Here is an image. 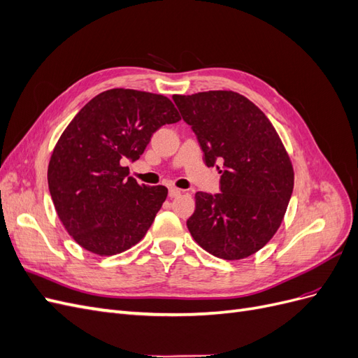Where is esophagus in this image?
I'll use <instances>...</instances> for the list:
<instances>
[{"label": "esophagus", "instance_id": "34e87169", "mask_svg": "<svg viewBox=\"0 0 358 358\" xmlns=\"http://www.w3.org/2000/svg\"><path fill=\"white\" fill-rule=\"evenodd\" d=\"M180 189H178V188H175V187H171V188H169V197L170 199H175V197H178V196H180Z\"/></svg>", "mask_w": 358, "mask_h": 358}]
</instances>
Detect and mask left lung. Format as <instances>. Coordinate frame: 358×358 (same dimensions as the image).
<instances>
[{
	"label": "left lung",
	"mask_w": 358,
	"mask_h": 358,
	"mask_svg": "<svg viewBox=\"0 0 358 358\" xmlns=\"http://www.w3.org/2000/svg\"><path fill=\"white\" fill-rule=\"evenodd\" d=\"M196 134L208 167L222 173L218 194L199 191L187 221L203 249L224 259L259 251L278 231L294 188V171L273 125L233 91L173 95Z\"/></svg>",
	"instance_id": "obj_1"
}]
</instances>
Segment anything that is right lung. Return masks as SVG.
<instances>
[{"label": "right lung", "instance_id": "1", "mask_svg": "<svg viewBox=\"0 0 358 358\" xmlns=\"http://www.w3.org/2000/svg\"><path fill=\"white\" fill-rule=\"evenodd\" d=\"M178 121L167 96L117 88L94 96L62 133L49 162V191L62 225L86 251L115 255L143 239L167 188L138 185L127 164L158 128Z\"/></svg>", "mask_w": 358, "mask_h": 358}]
</instances>
